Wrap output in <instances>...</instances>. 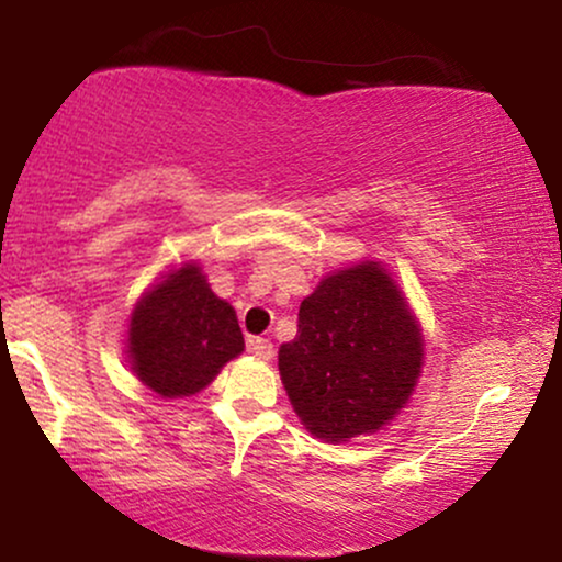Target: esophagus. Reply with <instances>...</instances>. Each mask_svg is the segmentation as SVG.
<instances>
[{"instance_id": "1", "label": "esophagus", "mask_w": 562, "mask_h": 562, "mask_svg": "<svg viewBox=\"0 0 562 562\" xmlns=\"http://www.w3.org/2000/svg\"><path fill=\"white\" fill-rule=\"evenodd\" d=\"M248 350L260 360L273 358V342L266 340V337H248Z\"/></svg>"}]
</instances>
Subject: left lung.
I'll list each match as a JSON object with an SVG mask.
<instances>
[{
	"label": "left lung",
	"instance_id": "left-lung-1",
	"mask_svg": "<svg viewBox=\"0 0 562 562\" xmlns=\"http://www.w3.org/2000/svg\"><path fill=\"white\" fill-rule=\"evenodd\" d=\"M279 371L302 425L345 442L389 425L422 373V329L402 291L373 260L345 268L299 306Z\"/></svg>",
	"mask_w": 562,
	"mask_h": 562
}]
</instances>
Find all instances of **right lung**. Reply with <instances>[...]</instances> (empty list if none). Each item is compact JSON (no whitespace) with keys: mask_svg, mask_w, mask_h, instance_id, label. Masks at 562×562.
Segmentation results:
<instances>
[{"mask_svg":"<svg viewBox=\"0 0 562 562\" xmlns=\"http://www.w3.org/2000/svg\"><path fill=\"white\" fill-rule=\"evenodd\" d=\"M243 348L235 310L214 294L196 263L164 276L130 317V368L164 398L199 394Z\"/></svg>","mask_w":562,"mask_h":562,"instance_id":"right-lung-1","label":"right lung"}]
</instances>
